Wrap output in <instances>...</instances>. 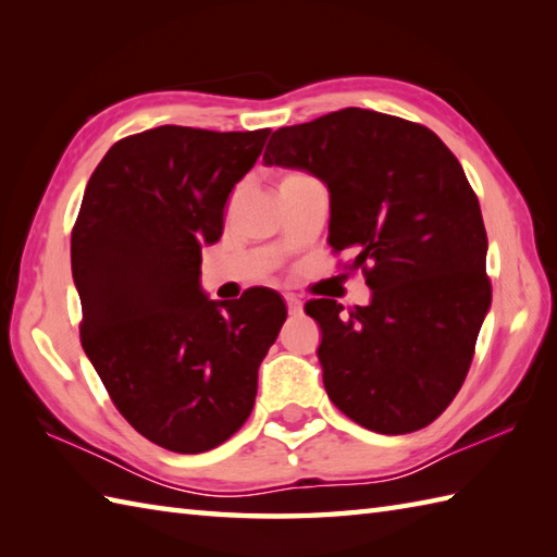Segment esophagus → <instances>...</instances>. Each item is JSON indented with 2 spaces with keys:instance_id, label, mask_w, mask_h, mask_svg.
Returning <instances> with one entry per match:
<instances>
[{
  "instance_id": "34e87169",
  "label": "esophagus",
  "mask_w": 557,
  "mask_h": 557,
  "mask_svg": "<svg viewBox=\"0 0 557 557\" xmlns=\"http://www.w3.org/2000/svg\"><path fill=\"white\" fill-rule=\"evenodd\" d=\"M285 304H287V311H289V315H299L301 313V299H297V297H292V294H287L285 297Z\"/></svg>"
}]
</instances>
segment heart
Segmentation results:
<instances>
[{
  "label": "heart",
  "instance_id": "b5f03b06",
  "mask_svg": "<svg viewBox=\"0 0 557 557\" xmlns=\"http://www.w3.org/2000/svg\"><path fill=\"white\" fill-rule=\"evenodd\" d=\"M299 176H306V174H299V172H289V174H285L282 176V182H292V180H299ZM280 182V184H282Z\"/></svg>",
  "mask_w": 557,
  "mask_h": 557
}]
</instances>
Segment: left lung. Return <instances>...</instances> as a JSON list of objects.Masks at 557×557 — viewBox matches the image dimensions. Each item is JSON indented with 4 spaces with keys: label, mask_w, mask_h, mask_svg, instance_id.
I'll use <instances>...</instances> for the list:
<instances>
[{
    "label": "left lung",
    "mask_w": 557,
    "mask_h": 557,
    "mask_svg": "<svg viewBox=\"0 0 557 557\" xmlns=\"http://www.w3.org/2000/svg\"><path fill=\"white\" fill-rule=\"evenodd\" d=\"M263 162L327 186V242L373 289L347 313L306 301L327 397L375 433L429 425L465 383L491 309L488 236L459 160L431 128L347 108L277 128Z\"/></svg>",
    "instance_id": "obj_1"
}]
</instances>
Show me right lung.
I'll return each mask as SVG.
<instances>
[{
  "mask_svg": "<svg viewBox=\"0 0 557 557\" xmlns=\"http://www.w3.org/2000/svg\"><path fill=\"white\" fill-rule=\"evenodd\" d=\"M270 128L158 126L108 150L71 232L81 345L134 429L164 449L222 445L253 409L258 366L287 318L277 292L200 289V251Z\"/></svg>",
  "mask_w": 557,
  "mask_h": 557,
  "instance_id": "right-lung-1",
  "label": "right lung"
}]
</instances>
